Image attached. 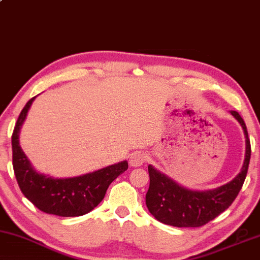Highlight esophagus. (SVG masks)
I'll list each match as a JSON object with an SVG mask.
<instances>
[{
    "label": "esophagus",
    "instance_id": "1",
    "mask_svg": "<svg viewBox=\"0 0 260 260\" xmlns=\"http://www.w3.org/2000/svg\"><path fill=\"white\" fill-rule=\"evenodd\" d=\"M146 159H147V155L145 153L135 152L131 154L130 157V165L133 167H139L146 161Z\"/></svg>",
    "mask_w": 260,
    "mask_h": 260
}]
</instances>
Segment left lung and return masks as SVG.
Returning a JSON list of instances; mask_svg holds the SVG:
<instances>
[{"instance_id": "left-lung-1", "label": "left lung", "mask_w": 260, "mask_h": 260, "mask_svg": "<svg viewBox=\"0 0 260 260\" xmlns=\"http://www.w3.org/2000/svg\"><path fill=\"white\" fill-rule=\"evenodd\" d=\"M231 115L242 125L245 136L244 164L236 178L218 188L191 190L172 180L149 165L150 187L146 193L147 209L159 222L178 228L202 226L229 208L237 198L246 178L251 158V145L246 125L237 111Z\"/></svg>"}]
</instances>
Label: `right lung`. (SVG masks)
<instances>
[{
    "instance_id": "right-lung-1",
    "label": "right lung",
    "mask_w": 260,
    "mask_h": 260,
    "mask_svg": "<svg viewBox=\"0 0 260 260\" xmlns=\"http://www.w3.org/2000/svg\"><path fill=\"white\" fill-rule=\"evenodd\" d=\"M35 99L29 100L23 108L11 136L13 166L19 188L24 197L46 214L75 217L89 213L105 198L110 183L127 170V161L74 178L58 179L39 173L19 145L22 125Z\"/></svg>"
}]
</instances>
